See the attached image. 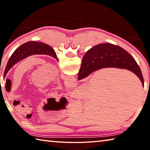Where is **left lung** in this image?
<instances>
[{"instance_id":"obj_1","label":"left lung","mask_w":150,"mask_h":150,"mask_svg":"<svg viewBox=\"0 0 150 150\" xmlns=\"http://www.w3.org/2000/svg\"><path fill=\"white\" fill-rule=\"evenodd\" d=\"M36 54H42V55H48L53 57H54L55 59H57V55L55 54L54 50L51 47L50 45L45 44L42 42H28L22 44V45L14 51V52L12 54L11 57H10L8 63H7L6 69L4 71V77L6 76V73H8L9 69L16 64L17 62H20L22 59H24L30 55H36ZM9 85H8V84ZM11 82L10 81V83H8V81H6V90L7 91V87H11Z\"/></svg>"}]
</instances>
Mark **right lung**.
Here are the masks:
<instances>
[{"mask_svg":"<svg viewBox=\"0 0 150 150\" xmlns=\"http://www.w3.org/2000/svg\"><path fill=\"white\" fill-rule=\"evenodd\" d=\"M105 67L126 69L138 76L144 85L141 70L135 59L122 48L112 44H100L90 49L83 58L78 79H84L95 71Z\"/></svg>","mask_w":150,"mask_h":150,"instance_id":"1","label":"right lung"}]
</instances>
